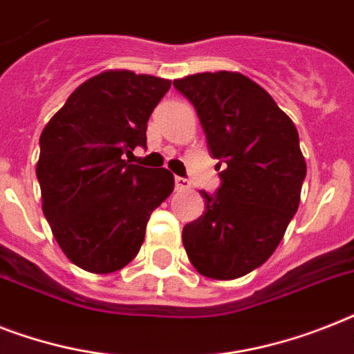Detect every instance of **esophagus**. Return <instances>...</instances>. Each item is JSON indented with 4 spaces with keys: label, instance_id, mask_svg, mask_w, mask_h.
<instances>
[{
    "label": "esophagus",
    "instance_id": "obj_1",
    "mask_svg": "<svg viewBox=\"0 0 354 354\" xmlns=\"http://www.w3.org/2000/svg\"><path fill=\"white\" fill-rule=\"evenodd\" d=\"M174 187H176V191H187V189H191V182L187 178L176 176L174 178Z\"/></svg>",
    "mask_w": 354,
    "mask_h": 354
}]
</instances>
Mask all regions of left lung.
<instances>
[{
  "label": "left lung",
  "mask_w": 354,
  "mask_h": 354,
  "mask_svg": "<svg viewBox=\"0 0 354 354\" xmlns=\"http://www.w3.org/2000/svg\"><path fill=\"white\" fill-rule=\"evenodd\" d=\"M194 105L207 145L222 167L205 212L183 227L187 257L200 274L234 280L269 260L300 203L306 160L298 131L267 91L240 73L174 80Z\"/></svg>",
  "instance_id": "obj_1"
}]
</instances>
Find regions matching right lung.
I'll return each mask as SVG.
<instances>
[{
  "mask_svg": "<svg viewBox=\"0 0 354 354\" xmlns=\"http://www.w3.org/2000/svg\"><path fill=\"white\" fill-rule=\"evenodd\" d=\"M171 82L105 71L74 91L39 138L43 214L65 257L88 272L120 271L136 257L151 212L174 189L167 169L129 160L147 147V122Z\"/></svg>",
  "mask_w": 354,
  "mask_h": 354,
  "instance_id": "obj_1",
  "label": "right lung"
}]
</instances>
